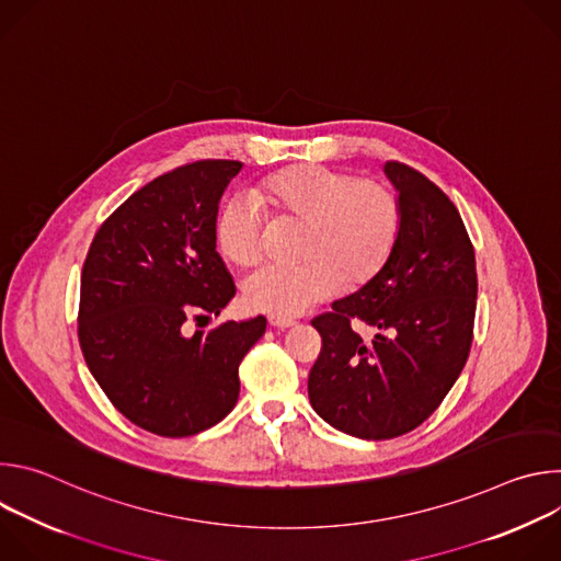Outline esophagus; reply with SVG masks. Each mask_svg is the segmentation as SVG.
<instances>
[{
	"label": "esophagus",
	"mask_w": 561,
	"mask_h": 561,
	"mask_svg": "<svg viewBox=\"0 0 561 561\" xmlns=\"http://www.w3.org/2000/svg\"><path fill=\"white\" fill-rule=\"evenodd\" d=\"M268 324L273 327V329H290V327H295L297 322L293 317H282V314H268Z\"/></svg>",
	"instance_id": "esophagus-1"
}]
</instances>
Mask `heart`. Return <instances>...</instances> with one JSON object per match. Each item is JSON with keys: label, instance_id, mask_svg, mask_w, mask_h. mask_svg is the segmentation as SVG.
Here are the masks:
<instances>
[{"label": "heart", "instance_id": "heart-1", "mask_svg": "<svg viewBox=\"0 0 561 561\" xmlns=\"http://www.w3.org/2000/svg\"><path fill=\"white\" fill-rule=\"evenodd\" d=\"M255 199L273 221L301 224V262L262 264L244 279L249 306L271 314H299L340 284H368L388 264L402 232V206L383 182L319 164L268 175L255 188ZM259 207L253 199L232 197L217 217L219 251L237 266L255 264L264 251L266 217Z\"/></svg>", "mask_w": 561, "mask_h": 561}]
</instances>
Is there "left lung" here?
Returning <instances> with one entry per match:
<instances>
[{
    "label": "left lung",
    "mask_w": 561,
    "mask_h": 561,
    "mask_svg": "<svg viewBox=\"0 0 561 561\" xmlns=\"http://www.w3.org/2000/svg\"><path fill=\"white\" fill-rule=\"evenodd\" d=\"M402 232L377 277L312 319L322 353L308 375L314 413L359 439H392L426 422L472 344L474 251L459 210L420 171L386 162ZM357 318L374 329L362 341Z\"/></svg>",
    "instance_id": "1"
}]
</instances>
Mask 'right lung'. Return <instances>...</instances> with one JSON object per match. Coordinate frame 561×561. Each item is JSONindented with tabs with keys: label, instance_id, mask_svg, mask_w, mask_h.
<instances>
[{
	"label": "right lung",
	"instance_id": "add662e5",
	"mask_svg": "<svg viewBox=\"0 0 561 561\" xmlns=\"http://www.w3.org/2000/svg\"><path fill=\"white\" fill-rule=\"evenodd\" d=\"M232 159H199L133 193L95 232L82 268L77 335L89 370L135 426L191 437L237 404L239 364L266 317L184 335L219 314L234 284L217 249V210Z\"/></svg>",
	"mask_w": 561,
	"mask_h": 561
}]
</instances>
